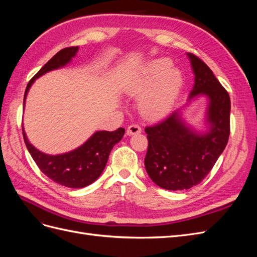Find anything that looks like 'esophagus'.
Wrapping results in <instances>:
<instances>
[{
    "instance_id": "1",
    "label": "esophagus",
    "mask_w": 257,
    "mask_h": 257,
    "mask_svg": "<svg viewBox=\"0 0 257 257\" xmlns=\"http://www.w3.org/2000/svg\"><path fill=\"white\" fill-rule=\"evenodd\" d=\"M139 133H142V128L139 125H136V124H132V125H130L126 130V135L128 136L139 134Z\"/></svg>"
}]
</instances>
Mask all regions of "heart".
Here are the masks:
<instances>
[{"mask_svg": "<svg viewBox=\"0 0 257 257\" xmlns=\"http://www.w3.org/2000/svg\"><path fill=\"white\" fill-rule=\"evenodd\" d=\"M181 87V73L172 67V62L168 59H157L132 77L125 90L131 96H142L139 110L145 116L158 119L169 111Z\"/></svg>", "mask_w": 257, "mask_h": 257, "instance_id": "1", "label": "heart"}]
</instances>
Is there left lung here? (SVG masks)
Masks as SVG:
<instances>
[{
    "mask_svg": "<svg viewBox=\"0 0 257 257\" xmlns=\"http://www.w3.org/2000/svg\"><path fill=\"white\" fill-rule=\"evenodd\" d=\"M188 57L195 76L188 104L200 96L207 97V130L198 132L186 124L181 109L145 128L148 135L146 170L155 184L169 191L189 190L203 181L229 137L230 98L227 91L203 61L192 53H188Z\"/></svg>",
    "mask_w": 257,
    "mask_h": 257,
    "instance_id": "8db88e82",
    "label": "left lung"
}]
</instances>
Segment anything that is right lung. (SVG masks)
<instances>
[{
  "instance_id": "1",
  "label": "right lung",
  "mask_w": 257,
  "mask_h": 257,
  "mask_svg": "<svg viewBox=\"0 0 257 257\" xmlns=\"http://www.w3.org/2000/svg\"><path fill=\"white\" fill-rule=\"evenodd\" d=\"M78 47H69L60 50L46 63L27 85L23 97V108L26 105L28 92L34 81L53 69L67 65L77 54ZM125 130L119 127L113 132L97 131L87 142L76 149L57 155L46 154L31 144L22 126L26 146L41 172L52 181L66 188L80 189L94 182L102 175L107 164L108 157L115 144H118Z\"/></svg>"
}]
</instances>
